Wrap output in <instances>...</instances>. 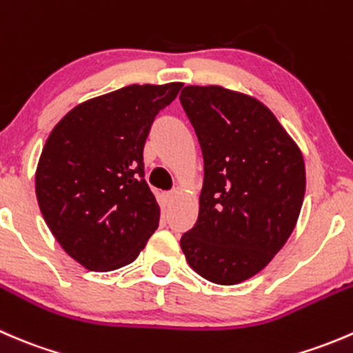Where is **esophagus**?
<instances>
[{
    "label": "esophagus",
    "instance_id": "34e87169",
    "mask_svg": "<svg viewBox=\"0 0 353 353\" xmlns=\"http://www.w3.org/2000/svg\"><path fill=\"white\" fill-rule=\"evenodd\" d=\"M177 196V190H172V191H163L162 193V198H163V201L167 203V205H169V203H172L174 201V198Z\"/></svg>",
    "mask_w": 353,
    "mask_h": 353
}]
</instances>
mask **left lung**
Segmentation results:
<instances>
[{
	"label": "left lung",
	"instance_id": "left-lung-1",
	"mask_svg": "<svg viewBox=\"0 0 353 353\" xmlns=\"http://www.w3.org/2000/svg\"><path fill=\"white\" fill-rule=\"evenodd\" d=\"M179 101L205 162L198 220L181 249L203 279L234 285L261 272L290 237L304 201V159L249 95L190 85Z\"/></svg>",
	"mask_w": 353,
	"mask_h": 353
}]
</instances>
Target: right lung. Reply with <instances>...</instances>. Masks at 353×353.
I'll list each match as a JSON object with an SVG mask.
<instances>
[{
    "mask_svg": "<svg viewBox=\"0 0 353 353\" xmlns=\"http://www.w3.org/2000/svg\"><path fill=\"white\" fill-rule=\"evenodd\" d=\"M181 87H123L71 109L49 134L35 172L39 208L56 241L87 270L130 265L159 227L143 147Z\"/></svg>",
    "mask_w": 353,
    "mask_h": 353,
    "instance_id": "right-lung-1",
    "label": "right lung"
}]
</instances>
